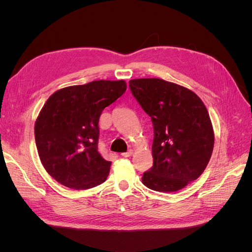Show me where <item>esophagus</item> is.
<instances>
[{"label": "esophagus", "mask_w": 252, "mask_h": 252, "mask_svg": "<svg viewBox=\"0 0 252 252\" xmlns=\"http://www.w3.org/2000/svg\"><path fill=\"white\" fill-rule=\"evenodd\" d=\"M132 154H133V151H132L131 149H129L128 151L123 152V154H122L121 156H122V157H124V158H128V157H130Z\"/></svg>", "instance_id": "1"}]
</instances>
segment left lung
<instances>
[{"label":"left lung","mask_w":252,"mask_h":252,"mask_svg":"<svg viewBox=\"0 0 252 252\" xmlns=\"http://www.w3.org/2000/svg\"><path fill=\"white\" fill-rule=\"evenodd\" d=\"M129 88L154 125V165L145 186L172 192L196 180L212 155L215 135L209 113L191 90L161 79H135Z\"/></svg>","instance_id":"8db88e82"}]
</instances>
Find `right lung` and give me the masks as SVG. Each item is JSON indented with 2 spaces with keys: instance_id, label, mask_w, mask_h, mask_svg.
Instances as JSON below:
<instances>
[{
  "instance_id": "obj_1",
  "label": "right lung",
  "mask_w": 252,
  "mask_h": 252,
  "mask_svg": "<svg viewBox=\"0 0 252 252\" xmlns=\"http://www.w3.org/2000/svg\"><path fill=\"white\" fill-rule=\"evenodd\" d=\"M125 81H94L60 89L45 103L34 126L44 168L60 184L89 189L107 179L111 162L97 149L102 111L126 91Z\"/></svg>"
}]
</instances>
